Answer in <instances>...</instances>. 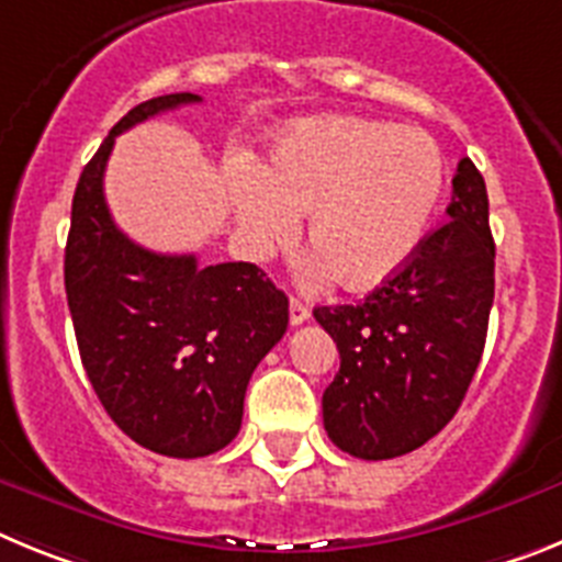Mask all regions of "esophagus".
<instances>
[{"label": "esophagus", "mask_w": 562, "mask_h": 562, "mask_svg": "<svg viewBox=\"0 0 562 562\" xmlns=\"http://www.w3.org/2000/svg\"><path fill=\"white\" fill-rule=\"evenodd\" d=\"M304 321H310V306L301 297H290V324L301 326Z\"/></svg>", "instance_id": "34e87169"}]
</instances>
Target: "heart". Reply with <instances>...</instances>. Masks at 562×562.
Here are the masks:
<instances>
[{"instance_id":"b5f03b06","label":"heart","mask_w":562,"mask_h":562,"mask_svg":"<svg viewBox=\"0 0 562 562\" xmlns=\"http://www.w3.org/2000/svg\"><path fill=\"white\" fill-rule=\"evenodd\" d=\"M445 160L419 128L312 117L276 134L247 168L233 213L258 250L286 245L310 213V245L337 284L374 290L408 265L439 211Z\"/></svg>"}]
</instances>
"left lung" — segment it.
Instances as JSON below:
<instances>
[{"mask_svg":"<svg viewBox=\"0 0 562 562\" xmlns=\"http://www.w3.org/2000/svg\"><path fill=\"white\" fill-rule=\"evenodd\" d=\"M495 297L490 200L470 157L453 177L448 222L362 304L317 306L340 351L324 391V428L342 453L396 459L459 411L481 362Z\"/></svg>","mask_w":562,"mask_h":562,"instance_id":"1","label":"left lung"}]
</instances>
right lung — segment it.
I'll return each mask as SVG.
<instances>
[{"label": "right lung", "instance_id": "right-lung-1", "mask_svg": "<svg viewBox=\"0 0 562 562\" xmlns=\"http://www.w3.org/2000/svg\"><path fill=\"white\" fill-rule=\"evenodd\" d=\"M200 101L151 98L114 123L81 171L64 250L69 315L98 400L128 439L171 459H202L236 439L247 382L290 324V301L256 265L162 256L112 222L103 171L114 137Z\"/></svg>", "mask_w": 562, "mask_h": 562}]
</instances>
